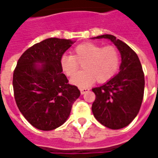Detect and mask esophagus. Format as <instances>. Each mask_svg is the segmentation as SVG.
<instances>
[{"mask_svg":"<svg viewBox=\"0 0 158 158\" xmlns=\"http://www.w3.org/2000/svg\"><path fill=\"white\" fill-rule=\"evenodd\" d=\"M79 90H80V93H81V94L83 95V94H85V93L87 92L89 89H86V88H80V89H79Z\"/></svg>","mask_w":158,"mask_h":158,"instance_id":"obj_1","label":"esophagus"}]
</instances>
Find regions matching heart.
I'll return each instance as SVG.
<instances>
[{"label":"heart","mask_w":158,"mask_h":158,"mask_svg":"<svg viewBox=\"0 0 158 158\" xmlns=\"http://www.w3.org/2000/svg\"><path fill=\"white\" fill-rule=\"evenodd\" d=\"M82 63L83 71L72 79V83L85 87L96 80L99 84L109 81L115 76L120 66L118 50L113 45L103 47L91 42L77 45L73 54L63 55L60 59L62 71L68 77L75 74Z\"/></svg>","instance_id":"b5f03b06"}]
</instances>
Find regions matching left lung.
I'll list each match as a JSON object with an SVG mask.
<instances>
[{
	"mask_svg": "<svg viewBox=\"0 0 158 158\" xmlns=\"http://www.w3.org/2000/svg\"><path fill=\"white\" fill-rule=\"evenodd\" d=\"M97 39H109L121 54L120 71L105 85L92 89L96 100L92 104L94 116L102 125L119 129L129 125L137 116L144 96L145 77L142 66L135 52L112 35Z\"/></svg>",
	"mask_w": 158,
	"mask_h": 158,
	"instance_id": "1",
	"label": "left lung"
}]
</instances>
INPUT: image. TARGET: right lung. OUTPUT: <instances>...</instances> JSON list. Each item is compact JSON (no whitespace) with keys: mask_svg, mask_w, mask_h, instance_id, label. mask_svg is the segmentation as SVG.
I'll return each instance as SVG.
<instances>
[{"mask_svg":"<svg viewBox=\"0 0 158 158\" xmlns=\"http://www.w3.org/2000/svg\"><path fill=\"white\" fill-rule=\"evenodd\" d=\"M72 44L70 40L49 38L27 49L18 61L12 78L14 98L19 111L36 129L47 131L63 124L80 96L60 66ZM38 62L43 65L38 67Z\"/></svg>","mask_w":158,"mask_h":158,"instance_id":"add662e5","label":"right lung"}]
</instances>
